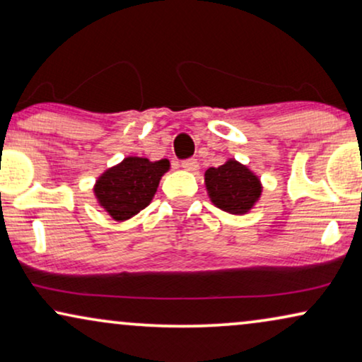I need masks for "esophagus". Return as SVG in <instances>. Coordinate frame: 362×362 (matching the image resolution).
<instances>
[{"label":"esophagus","mask_w":362,"mask_h":362,"mask_svg":"<svg viewBox=\"0 0 362 362\" xmlns=\"http://www.w3.org/2000/svg\"><path fill=\"white\" fill-rule=\"evenodd\" d=\"M181 166L185 168L186 171H196L197 170V161L194 160V158H187V160H182V163H181Z\"/></svg>","instance_id":"obj_1"}]
</instances>
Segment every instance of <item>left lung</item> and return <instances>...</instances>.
<instances>
[{"mask_svg": "<svg viewBox=\"0 0 362 362\" xmlns=\"http://www.w3.org/2000/svg\"><path fill=\"white\" fill-rule=\"evenodd\" d=\"M206 187L211 201L222 211L244 214L260 197L259 177L235 160L206 171Z\"/></svg>", "mask_w": 362, "mask_h": 362, "instance_id": "1", "label": "left lung"}]
</instances>
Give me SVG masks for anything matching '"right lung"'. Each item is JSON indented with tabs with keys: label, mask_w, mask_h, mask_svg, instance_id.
Masks as SVG:
<instances>
[{
	"label": "right lung",
	"mask_w": 362,
	"mask_h": 362,
	"mask_svg": "<svg viewBox=\"0 0 362 362\" xmlns=\"http://www.w3.org/2000/svg\"><path fill=\"white\" fill-rule=\"evenodd\" d=\"M170 161L125 158L98 177L95 196L100 206L117 221H125L150 204Z\"/></svg>",
	"instance_id": "add662e5"
}]
</instances>
